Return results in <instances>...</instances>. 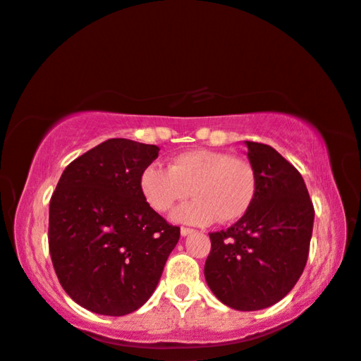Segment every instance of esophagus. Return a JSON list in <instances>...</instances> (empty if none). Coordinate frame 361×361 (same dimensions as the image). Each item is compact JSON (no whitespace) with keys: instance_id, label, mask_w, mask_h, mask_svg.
I'll return each mask as SVG.
<instances>
[{"instance_id":"34e87169","label":"esophagus","mask_w":361,"mask_h":361,"mask_svg":"<svg viewBox=\"0 0 361 361\" xmlns=\"http://www.w3.org/2000/svg\"><path fill=\"white\" fill-rule=\"evenodd\" d=\"M181 235L186 237V235H191V233H195L196 231L195 229H188V227H181Z\"/></svg>"}]
</instances>
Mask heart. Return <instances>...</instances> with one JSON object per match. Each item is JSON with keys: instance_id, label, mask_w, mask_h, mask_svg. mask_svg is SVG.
<instances>
[{"instance_id": "1", "label": "heart", "mask_w": 361, "mask_h": 361, "mask_svg": "<svg viewBox=\"0 0 361 361\" xmlns=\"http://www.w3.org/2000/svg\"><path fill=\"white\" fill-rule=\"evenodd\" d=\"M140 192L152 209L166 212L176 202L192 196L173 211L176 224L209 226L219 219L232 222L250 209L257 195L252 165L224 152L195 149L175 155L169 169L152 164L140 173Z\"/></svg>"}]
</instances>
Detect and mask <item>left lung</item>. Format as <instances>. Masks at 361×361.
Returning a JSON list of instances; mask_svg holds the SVG:
<instances>
[{"mask_svg": "<svg viewBox=\"0 0 361 361\" xmlns=\"http://www.w3.org/2000/svg\"><path fill=\"white\" fill-rule=\"evenodd\" d=\"M243 144L257 176L255 200L229 229L209 233L204 278L226 306L260 311L281 301L302 275L314 206L301 173L273 147Z\"/></svg>", "mask_w": 361, "mask_h": 361, "instance_id": "8db88e82", "label": "left lung"}]
</instances>
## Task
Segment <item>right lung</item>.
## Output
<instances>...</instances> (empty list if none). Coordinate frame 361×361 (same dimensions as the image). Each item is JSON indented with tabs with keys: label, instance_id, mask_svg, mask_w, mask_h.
Segmentation results:
<instances>
[{
	"label": "right lung",
	"instance_id": "add662e5",
	"mask_svg": "<svg viewBox=\"0 0 361 361\" xmlns=\"http://www.w3.org/2000/svg\"><path fill=\"white\" fill-rule=\"evenodd\" d=\"M159 147L109 139L73 160L49 209V248L65 293L101 316H126L149 301L180 240L147 204L140 173Z\"/></svg>",
	"mask_w": 361,
	"mask_h": 361
}]
</instances>
